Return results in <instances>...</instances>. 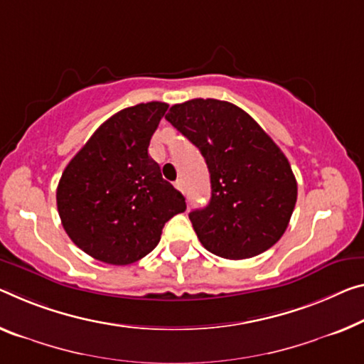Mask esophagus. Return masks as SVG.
Masks as SVG:
<instances>
[{"instance_id":"obj_1","label":"esophagus","mask_w":364,"mask_h":364,"mask_svg":"<svg viewBox=\"0 0 364 364\" xmlns=\"http://www.w3.org/2000/svg\"><path fill=\"white\" fill-rule=\"evenodd\" d=\"M174 186L177 190H181V192H183V181L182 178H177V181L174 182Z\"/></svg>"}]
</instances>
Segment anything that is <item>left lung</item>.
I'll return each instance as SVG.
<instances>
[{
    "instance_id": "8db88e82",
    "label": "left lung",
    "mask_w": 364,
    "mask_h": 364,
    "mask_svg": "<svg viewBox=\"0 0 364 364\" xmlns=\"http://www.w3.org/2000/svg\"><path fill=\"white\" fill-rule=\"evenodd\" d=\"M166 120L200 149L210 171V203L188 213L201 245L242 260L277 244L293 215L298 183L275 141L226 100L176 104Z\"/></svg>"
}]
</instances>
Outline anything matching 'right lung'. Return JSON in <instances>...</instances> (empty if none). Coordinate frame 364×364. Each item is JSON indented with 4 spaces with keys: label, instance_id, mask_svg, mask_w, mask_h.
Returning <instances> with one entry per match:
<instances>
[{
    "label": "right lung",
    "instance_id": "right-lung-1",
    "mask_svg": "<svg viewBox=\"0 0 364 364\" xmlns=\"http://www.w3.org/2000/svg\"><path fill=\"white\" fill-rule=\"evenodd\" d=\"M169 105L138 104L100 125L65 167L57 188L58 215L81 250L110 265L148 255L167 221L187 208L164 181L148 146Z\"/></svg>",
    "mask_w": 364,
    "mask_h": 364
}]
</instances>
